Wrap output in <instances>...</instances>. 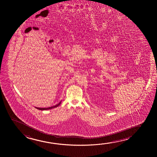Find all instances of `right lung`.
I'll return each mask as SVG.
<instances>
[{
  "instance_id": "add662e5",
  "label": "right lung",
  "mask_w": 157,
  "mask_h": 157,
  "mask_svg": "<svg viewBox=\"0 0 157 157\" xmlns=\"http://www.w3.org/2000/svg\"><path fill=\"white\" fill-rule=\"evenodd\" d=\"M61 101L62 100L59 102L58 104H57L56 105H54V106H52V107H50L48 108H39V107H35L36 108H37L38 109H39V110H49V109H52V108H54L57 107L58 106H59L61 103Z\"/></svg>"
}]
</instances>
